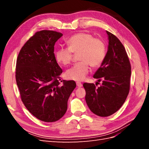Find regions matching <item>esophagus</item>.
<instances>
[{
    "mask_svg": "<svg viewBox=\"0 0 149 149\" xmlns=\"http://www.w3.org/2000/svg\"><path fill=\"white\" fill-rule=\"evenodd\" d=\"M76 85H77V86L78 87V88H81V87H82V86H83V84L81 83H79V82H76Z\"/></svg>",
    "mask_w": 149,
    "mask_h": 149,
    "instance_id": "obj_1",
    "label": "esophagus"
}]
</instances>
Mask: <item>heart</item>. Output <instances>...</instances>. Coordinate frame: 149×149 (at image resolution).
<instances>
[{
	"mask_svg": "<svg viewBox=\"0 0 149 149\" xmlns=\"http://www.w3.org/2000/svg\"><path fill=\"white\" fill-rule=\"evenodd\" d=\"M66 44L68 48L61 47L56 49V61L63 66H67L71 63L73 53L79 52L78 59L81 61L66 71L65 76L68 79L77 81L83 80L89 73V65L93 68L100 66L106 57L105 43L89 33L76 34L68 40Z\"/></svg>",
	"mask_w": 149,
	"mask_h": 149,
	"instance_id": "b5f03b06",
	"label": "heart"
}]
</instances>
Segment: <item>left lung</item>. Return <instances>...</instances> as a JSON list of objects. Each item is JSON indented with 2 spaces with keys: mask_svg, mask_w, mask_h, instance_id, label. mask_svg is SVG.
Returning <instances> with one entry per match:
<instances>
[{
  "mask_svg": "<svg viewBox=\"0 0 149 149\" xmlns=\"http://www.w3.org/2000/svg\"><path fill=\"white\" fill-rule=\"evenodd\" d=\"M109 40L107 52L101 66L93 77L102 79L100 87L93 83L83 84L85 100L94 114L107 117L123 105L130 89L131 66L124 47L112 33L106 31Z\"/></svg>",
  "mask_w": 149,
  "mask_h": 149,
  "instance_id": "1",
  "label": "left lung"
}]
</instances>
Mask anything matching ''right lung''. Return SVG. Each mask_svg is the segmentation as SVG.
Instances as JSON below:
<instances>
[{
	"label": "right lung",
	"instance_id": "add662e5",
	"mask_svg": "<svg viewBox=\"0 0 149 149\" xmlns=\"http://www.w3.org/2000/svg\"><path fill=\"white\" fill-rule=\"evenodd\" d=\"M63 34L42 30L31 37L20 49L16 64L15 78L22 101L35 118L55 122L66 113L68 101L76 88L74 81H64L54 54V46Z\"/></svg>",
	"mask_w": 149,
	"mask_h": 149
}]
</instances>
